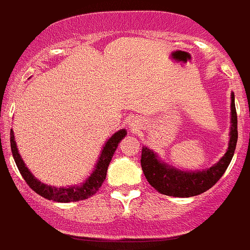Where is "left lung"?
Returning <instances> with one entry per match:
<instances>
[{"label":"left lung","mask_w":250,"mask_h":250,"mask_svg":"<svg viewBox=\"0 0 250 250\" xmlns=\"http://www.w3.org/2000/svg\"><path fill=\"white\" fill-rule=\"evenodd\" d=\"M231 132L227 153L217 164L209 169L198 172H185L160 163L157 156L147 147L141 149V167L145 177L160 194L177 198H189L205 193L212 188L224 175L229 167L237 144V112L235 107V96L231 94Z\"/></svg>","instance_id":"left-lung-1"}]
</instances>
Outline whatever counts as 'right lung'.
I'll return each instance as SVG.
<instances>
[{
    "label": "right lung",
    "mask_w": 250,
    "mask_h": 250,
    "mask_svg": "<svg viewBox=\"0 0 250 250\" xmlns=\"http://www.w3.org/2000/svg\"><path fill=\"white\" fill-rule=\"evenodd\" d=\"M125 135H127L125 129H121L118 130L117 133H115L114 135L106 141V144H105L104 148L102 149V153L101 157H99L98 163H97L96 169L92 172L90 177L86 180V182H83L81 186H74V187L68 188H56L44 185V183L39 182L35 176L28 171L27 167H25V163L21 159L19 152H18L17 143H15L14 140L13 130L10 132V148H12L13 158L15 160V164H17L21 176H22L25 182L28 185V187L32 189V190H35L37 194H39V195L43 196V198L48 199V200L57 202L80 201L94 195V194L97 193V190L102 187L105 177H106L107 167H109L112 156H114L115 151H116L118 143H120Z\"/></svg>",
    "instance_id": "1"
}]
</instances>
